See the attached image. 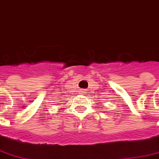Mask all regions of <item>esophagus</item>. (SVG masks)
Wrapping results in <instances>:
<instances>
[{"label": "esophagus", "instance_id": "obj_1", "mask_svg": "<svg viewBox=\"0 0 159 159\" xmlns=\"http://www.w3.org/2000/svg\"><path fill=\"white\" fill-rule=\"evenodd\" d=\"M81 90H83V89H81ZM82 92H84V91H82Z\"/></svg>", "mask_w": 159, "mask_h": 159}]
</instances>
